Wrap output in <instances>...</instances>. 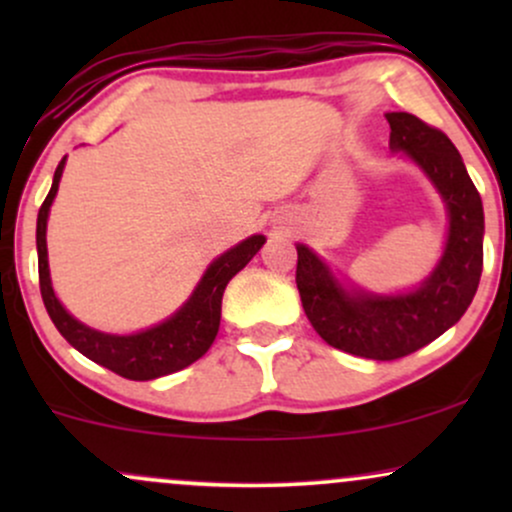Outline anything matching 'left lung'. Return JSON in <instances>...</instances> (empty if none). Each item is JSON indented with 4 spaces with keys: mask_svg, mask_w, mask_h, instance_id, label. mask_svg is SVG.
<instances>
[{
    "mask_svg": "<svg viewBox=\"0 0 512 512\" xmlns=\"http://www.w3.org/2000/svg\"><path fill=\"white\" fill-rule=\"evenodd\" d=\"M392 151H402L436 185L448 209V240L431 276L409 293L346 291L325 262L296 245V286L315 332L346 354L395 361L450 330L472 303L484 264V207L460 151L411 113H387Z\"/></svg>",
    "mask_w": 512,
    "mask_h": 512,
    "instance_id": "1",
    "label": "left lung"
}]
</instances>
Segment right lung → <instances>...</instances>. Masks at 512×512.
Masks as SVG:
<instances>
[{"label":"right lung","mask_w":512,"mask_h":512,"mask_svg":"<svg viewBox=\"0 0 512 512\" xmlns=\"http://www.w3.org/2000/svg\"><path fill=\"white\" fill-rule=\"evenodd\" d=\"M64 161H67V156L62 158L55 170L48 197H45L43 207L38 211V228H35L40 296H43L50 320L55 322L62 337L76 351H81L93 363L113 370V373L127 380H154L187 368L197 358L207 354L209 346L214 344L216 332H219L221 298L226 284L257 255V250L262 248L267 238L250 236L243 243H238L236 248L216 257L199 279L197 289L187 298V303L182 305L178 313L163 320L161 325H154L137 334H105L91 330V327H86L84 322H79L64 310V305L57 301L55 291H52L50 281L45 231H48L52 199H55L57 187H60Z\"/></svg>","instance_id":"add662e5"}]
</instances>
